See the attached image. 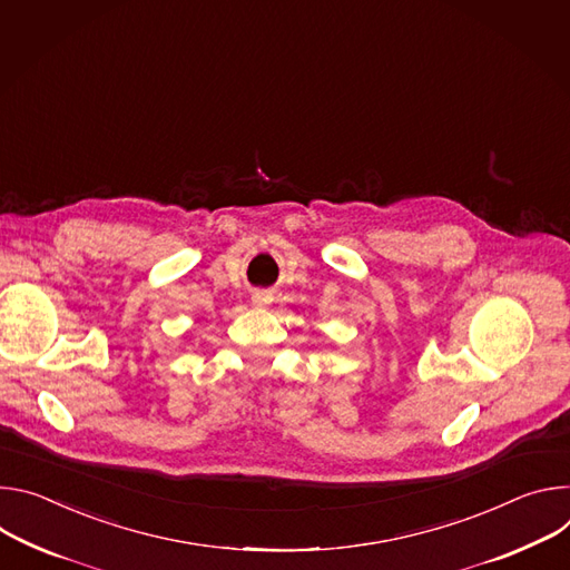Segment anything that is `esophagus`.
I'll use <instances>...</instances> for the list:
<instances>
[{
  "label": "esophagus",
  "instance_id": "1",
  "mask_svg": "<svg viewBox=\"0 0 570 570\" xmlns=\"http://www.w3.org/2000/svg\"><path fill=\"white\" fill-rule=\"evenodd\" d=\"M250 303L253 305H256V307H265V305H269L272 303V294L269 292H253L250 294Z\"/></svg>",
  "mask_w": 570,
  "mask_h": 570
}]
</instances>
